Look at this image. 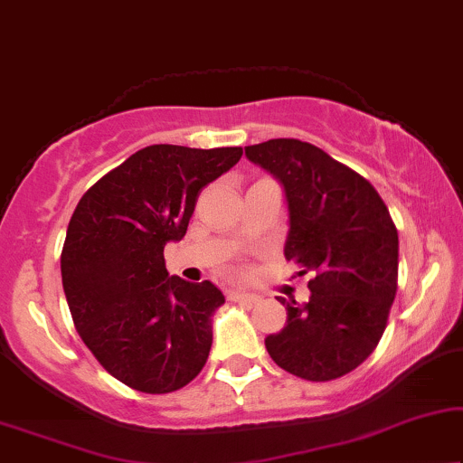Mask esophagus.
Segmentation results:
<instances>
[{
  "mask_svg": "<svg viewBox=\"0 0 463 463\" xmlns=\"http://www.w3.org/2000/svg\"><path fill=\"white\" fill-rule=\"evenodd\" d=\"M228 298L237 300V303H258L260 296L245 292V289H231V292H228Z\"/></svg>",
  "mask_w": 463,
  "mask_h": 463,
  "instance_id": "obj_1",
  "label": "esophagus"
}]
</instances>
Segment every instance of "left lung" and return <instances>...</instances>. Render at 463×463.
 Instances as JSON below:
<instances>
[{"instance_id": "1", "label": "left lung", "mask_w": 463, "mask_h": 463, "mask_svg": "<svg viewBox=\"0 0 463 463\" xmlns=\"http://www.w3.org/2000/svg\"><path fill=\"white\" fill-rule=\"evenodd\" d=\"M279 180L289 231L283 256L311 275L309 300L279 298L288 322L264 338L277 366L307 381H332L377 347L398 289V231L373 184L300 139L245 147Z\"/></svg>"}]
</instances>
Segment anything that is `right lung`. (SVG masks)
<instances>
[{"label":"right lung","mask_w":463,"mask_h":463,"mask_svg":"<svg viewBox=\"0 0 463 463\" xmlns=\"http://www.w3.org/2000/svg\"><path fill=\"white\" fill-rule=\"evenodd\" d=\"M241 154L147 146L92 184L71 215L61 277L73 326L99 364L133 390L175 392L205 366L224 294L212 281L171 277L163 251L186 235L201 190Z\"/></svg>","instance_id":"obj_1"}]
</instances>
